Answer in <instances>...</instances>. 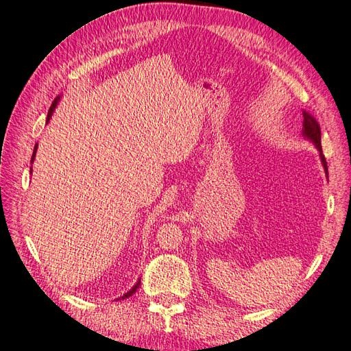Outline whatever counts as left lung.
Segmentation results:
<instances>
[{
  "instance_id": "obj_1",
  "label": "left lung",
  "mask_w": 351,
  "mask_h": 351,
  "mask_svg": "<svg viewBox=\"0 0 351 351\" xmlns=\"http://www.w3.org/2000/svg\"><path fill=\"white\" fill-rule=\"evenodd\" d=\"M302 134L304 139L311 141L315 147L319 152V158L321 162L324 165L325 174H328V167H326V159L322 154V146H321V127L317 124V121L315 120V117L312 114H309L307 111H303V129H302Z\"/></svg>"
}]
</instances>
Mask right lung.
<instances>
[{"label":"right lung","mask_w":351,"mask_h":351,"mask_svg":"<svg viewBox=\"0 0 351 351\" xmlns=\"http://www.w3.org/2000/svg\"><path fill=\"white\" fill-rule=\"evenodd\" d=\"M60 98H61V95H60V97H57L56 99H54V102H52V105H51V108H49V111H48V117H47V123L49 121V119H51V117H52V112H54V110H56V107H57V105H58V102H60ZM36 149H38V143L35 145V149H34V155H32V159H30V162L32 164H34V161H35V156H36ZM30 173H32V168H30ZM139 285H141V280L139 281H137L133 287H132V289L129 290V291H127V293H124L121 297H119V300H121V299H127V297H130L137 289H139Z\"/></svg>","instance_id":"add662e5"}]
</instances>
